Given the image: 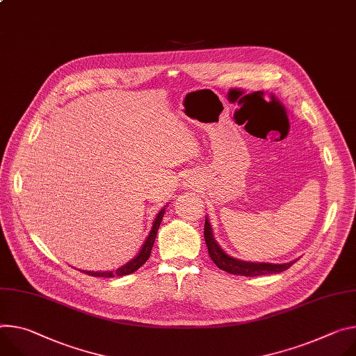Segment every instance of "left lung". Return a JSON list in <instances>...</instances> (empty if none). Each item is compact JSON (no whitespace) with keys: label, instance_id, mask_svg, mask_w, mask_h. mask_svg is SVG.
<instances>
[{"label":"left lung","instance_id":"1","mask_svg":"<svg viewBox=\"0 0 356 356\" xmlns=\"http://www.w3.org/2000/svg\"><path fill=\"white\" fill-rule=\"evenodd\" d=\"M204 241H206V245L209 250V255L211 257L214 264L220 270L229 273V274H234V275L257 277V275L277 274V273H282V271L288 270L296 263V261H293V263H286V264H270V263H247V261L236 260V258L227 255L218 247V244L213 238L211 227H210V222L207 218L204 222Z\"/></svg>","mask_w":356,"mask_h":356}]
</instances>
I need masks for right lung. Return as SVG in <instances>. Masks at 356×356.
Returning a JSON list of instances; mask_svg holds the SVG:
<instances>
[{"label":"right lung","instance_id":"right-lung-1","mask_svg":"<svg viewBox=\"0 0 356 356\" xmlns=\"http://www.w3.org/2000/svg\"><path fill=\"white\" fill-rule=\"evenodd\" d=\"M163 214H165V209H161L153 222V227H152V232L149 234V237L146 238L140 252L136 255V258H134V260L131 263H127L126 266L118 268L116 271H109V273H92V271H82L88 275H92V277H108V278H112V277H123V275H127V274H132L135 273L136 270H139L146 261L147 258L150 257V251H152V247L154 244V240H156V234H157V230L160 227V222L161 220H163Z\"/></svg>","mask_w":356,"mask_h":356}]
</instances>
